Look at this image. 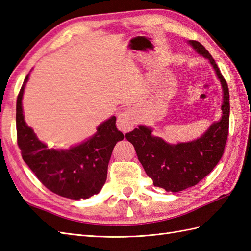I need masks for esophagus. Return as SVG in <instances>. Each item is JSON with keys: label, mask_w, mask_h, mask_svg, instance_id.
<instances>
[{"label": "esophagus", "mask_w": 251, "mask_h": 251, "mask_svg": "<svg viewBox=\"0 0 251 251\" xmlns=\"http://www.w3.org/2000/svg\"><path fill=\"white\" fill-rule=\"evenodd\" d=\"M137 116L134 109L127 108L125 112L118 115L117 118V127L122 133H127L133 130L134 126L136 124Z\"/></svg>", "instance_id": "1"}]
</instances>
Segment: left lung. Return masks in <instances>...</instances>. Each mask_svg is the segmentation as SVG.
<instances>
[{
    "label": "left lung",
    "instance_id": "obj_1",
    "mask_svg": "<svg viewBox=\"0 0 251 251\" xmlns=\"http://www.w3.org/2000/svg\"><path fill=\"white\" fill-rule=\"evenodd\" d=\"M196 52L210 60L223 87L222 118L213 122L199 138L187 143L168 144L154 136L152 129L138 126L126 134L134 146L146 174L153 180L154 186L166 192H181L196 185L209 175L221 160L229 132V88L221 70L209 51L196 40H189Z\"/></svg>",
    "mask_w": 251,
    "mask_h": 251
}]
</instances>
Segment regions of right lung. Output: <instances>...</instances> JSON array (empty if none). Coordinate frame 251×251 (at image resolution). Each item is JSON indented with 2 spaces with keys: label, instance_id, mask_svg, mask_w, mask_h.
Returning <instances> with one entry per match:
<instances>
[{
  "label": "right lung",
  "instance_id": "1",
  "mask_svg": "<svg viewBox=\"0 0 251 251\" xmlns=\"http://www.w3.org/2000/svg\"><path fill=\"white\" fill-rule=\"evenodd\" d=\"M29 73L17 98V139L23 161L51 192L73 200L87 199L104 185L115 145L124 139L116 117L97 127L93 136L69 149H54L40 142L24 120L22 98Z\"/></svg>",
  "mask_w": 251,
  "mask_h": 251
}]
</instances>
